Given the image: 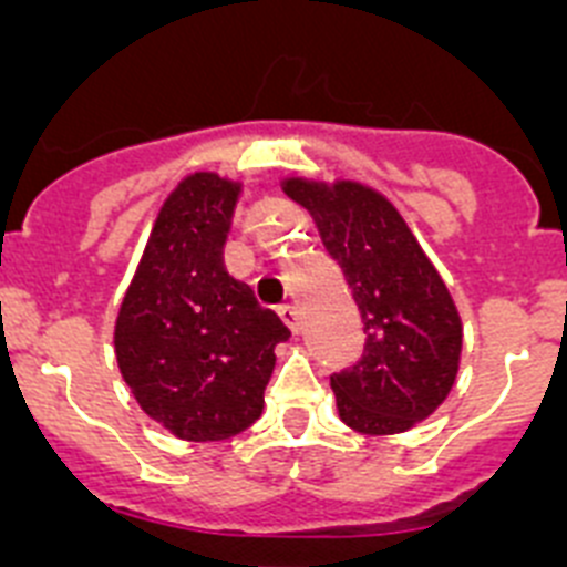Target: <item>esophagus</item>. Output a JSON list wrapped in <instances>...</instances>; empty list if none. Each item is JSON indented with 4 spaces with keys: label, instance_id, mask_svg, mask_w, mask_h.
<instances>
[{
    "label": "esophagus",
    "instance_id": "1",
    "mask_svg": "<svg viewBox=\"0 0 567 567\" xmlns=\"http://www.w3.org/2000/svg\"><path fill=\"white\" fill-rule=\"evenodd\" d=\"M278 315H280V320H284V323H287L289 329H292V332H298V329H300L298 307H292V303H284V307L278 309Z\"/></svg>",
    "mask_w": 567,
    "mask_h": 567
}]
</instances>
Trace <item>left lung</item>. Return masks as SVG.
<instances>
[{
    "label": "left lung",
    "mask_w": 567,
    "mask_h": 567,
    "mask_svg": "<svg viewBox=\"0 0 567 567\" xmlns=\"http://www.w3.org/2000/svg\"><path fill=\"white\" fill-rule=\"evenodd\" d=\"M284 193L309 209L363 318V354L329 378L340 420L360 434L409 432L457 380L463 323L452 292L378 189L287 178Z\"/></svg>",
    "instance_id": "obj_1"
}]
</instances>
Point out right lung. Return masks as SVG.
<instances>
[{
	"instance_id": "obj_1",
	"label": "right lung",
	"mask_w": 567,
	"mask_h": 567,
	"mask_svg": "<svg viewBox=\"0 0 567 567\" xmlns=\"http://www.w3.org/2000/svg\"><path fill=\"white\" fill-rule=\"evenodd\" d=\"M240 184L193 173L167 195L115 318L124 383L175 437L240 434L264 412L284 320L224 267Z\"/></svg>"
}]
</instances>
